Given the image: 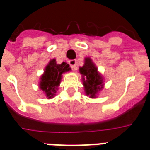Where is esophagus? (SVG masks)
<instances>
[{"mask_svg": "<svg viewBox=\"0 0 150 150\" xmlns=\"http://www.w3.org/2000/svg\"><path fill=\"white\" fill-rule=\"evenodd\" d=\"M69 64H70V66H71V68L73 69V70H75V69H76V61L75 60L69 61Z\"/></svg>", "mask_w": 150, "mask_h": 150, "instance_id": "1", "label": "esophagus"}]
</instances>
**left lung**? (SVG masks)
Returning <instances> with one entry per match:
<instances>
[{
  "label": "left lung",
  "instance_id": "left-lung-1",
  "mask_svg": "<svg viewBox=\"0 0 150 150\" xmlns=\"http://www.w3.org/2000/svg\"><path fill=\"white\" fill-rule=\"evenodd\" d=\"M79 72L86 96L91 98H97L104 88V79L90 57L85 58L84 65L79 67Z\"/></svg>",
  "mask_w": 150,
  "mask_h": 150
}]
</instances>
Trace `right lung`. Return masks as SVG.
I'll return each instance as SVG.
<instances>
[{
  "mask_svg": "<svg viewBox=\"0 0 150 150\" xmlns=\"http://www.w3.org/2000/svg\"><path fill=\"white\" fill-rule=\"evenodd\" d=\"M71 70L69 64L65 62H63L62 64H57L55 58L50 60L45 68L44 73L40 77L39 81L40 89L42 90L48 99L55 96L63 74Z\"/></svg>",
  "mask_w": 150,
  "mask_h": 150,
  "instance_id": "add662e5",
  "label": "right lung"
}]
</instances>
